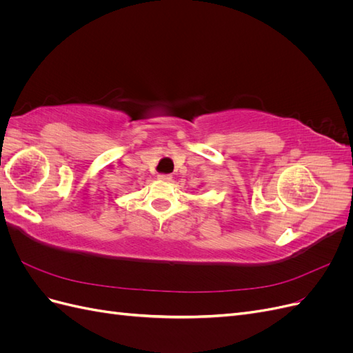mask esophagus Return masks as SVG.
Returning <instances> with one entry per match:
<instances>
[{
  "mask_svg": "<svg viewBox=\"0 0 353 353\" xmlns=\"http://www.w3.org/2000/svg\"><path fill=\"white\" fill-rule=\"evenodd\" d=\"M157 178L160 181H170V179H172V176H170L169 174H160V175H157Z\"/></svg>",
  "mask_w": 353,
  "mask_h": 353,
  "instance_id": "obj_1",
  "label": "esophagus"
}]
</instances>
